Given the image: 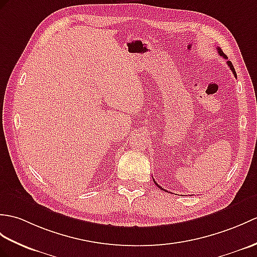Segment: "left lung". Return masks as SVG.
Segmentation results:
<instances>
[{
  "label": "left lung",
  "instance_id": "8db88e82",
  "mask_svg": "<svg viewBox=\"0 0 257 257\" xmlns=\"http://www.w3.org/2000/svg\"><path fill=\"white\" fill-rule=\"evenodd\" d=\"M217 50H218V53H219V55H220V56H221V57H223L224 59H228V57H226V56L224 55V53H223V51H222L221 49H220V48H219V47L217 48ZM226 63H228V65H229V67H230V69H231V71H232V73H233V74H234V76L236 77V72H235V70H234V68H233V65H232L231 61H226ZM154 183H156V184H157V182H156V181H154ZM157 186H159V188H161V189H162V190H165L164 188H162V187H161L159 184H157Z\"/></svg>",
  "mask_w": 257,
  "mask_h": 257
}]
</instances>
